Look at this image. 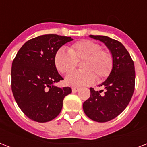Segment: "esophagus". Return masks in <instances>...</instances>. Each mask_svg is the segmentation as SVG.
<instances>
[{
  "mask_svg": "<svg viewBox=\"0 0 147 147\" xmlns=\"http://www.w3.org/2000/svg\"><path fill=\"white\" fill-rule=\"evenodd\" d=\"M79 89H80V88L79 87H72V88H71L72 92H77Z\"/></svg>",
  "mask_w": 147,
  "mask_h": 147,
  "instance_id": "34e87169",
  "label": "esophagus"
}]
</instances>
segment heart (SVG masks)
<instances>
[{
    "label": "heart",
    "mask_w": 147,
    "mask_h": 147,
    "mask_svg": "<svg viewBox=\"0 0 147 147\" xmlns=\"http://www.w3.org/2000/svg\"><path fill=\"white\" fill-rule=\"evenodd\" d=\"M82 61V70L72 71L65 77V83L71 86L92 84L95 79L101 81L110 74L113 65L111 54L101 49L100 44L91 40H81L68 48V52L59 49L54 56L55 68L62 74L75 69L76 62Z\"/></svg>",
    "instance_id": "b5f03b06"
}]
</instances>
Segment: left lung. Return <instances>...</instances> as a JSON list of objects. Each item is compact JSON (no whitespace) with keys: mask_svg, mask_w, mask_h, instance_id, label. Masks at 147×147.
<instances>
[{"mask_svg":"<svg viewBox=\"0 0 147 147\" xmlns=\"http://www.w3.org/2000/svg\"><path fill=\"white\" fill-rule=\"evenodd\" d=\"M104 42L111 53L112 70L99 86L104 90L90 88V98L83 103L85 114L92 121L104 123L117 117L130 103L134 92V64L128 51L121 42L105 36L90 35Z\"/></svg>","mask_w":147,"mask_h":147,"instance_id":"1","label":"left lung"}]
</instances>
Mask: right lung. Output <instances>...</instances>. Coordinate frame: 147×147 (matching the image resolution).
<instances>
[{"label": "right lung", "mask_w": 147, "mask_h": 147, "mask_svg": "<svg viewBox=\"0 0 147 147\" xmlns=\"http://www.w3.org/2000/svg\"><path fill=\"white\" fill-rule=\"evenodd\" d=\"M72 40L55 34L40 36L25 42L17 53L11 68V88L19 107L31 120L40 123L53 120L61 112L65 97L71 93V88L54 85L63 79L54 56Z\"/></svg>", "instance_id": "add662e5"}]
</instances>
